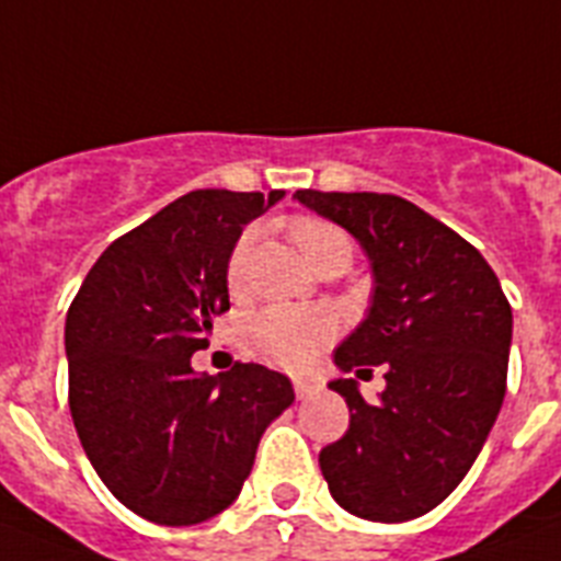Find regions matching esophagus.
I'll return each instance as SVG.
<instances>
[{
	"instance_id": "34e87169",
	"label": "esophagus",
	"mask_w": 561,
	"mask_h": 561,
	"mask_svg": "<svg viewBox=\"0 0 561 561\" xmlns=\"http://www.w3.org/2000/svg\"><path fill=\"white\" fill-rule=\"evenodd\" d=\"M294 389H296V398H299V401H310V398H313L321 387L316 381H308V378H296Z\"/></svg>"
}]
</instances>
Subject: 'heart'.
Returning a JSON list of instances; mask_svg holds the SVG:
<instances>
[{"mask_svg":"<svg viewBox=\"0 0 561 561\" xmlns=\"http://www.w3.org/2000/svg\"><path fill=\"white\" fill-rule=\"evenodd\" d=\"M290 233H294L296 245L305 253L310 267H316L333 253L350 251L347 233L335 228L333 222L305 217V220L294 222ZM248 248H251V233H245L237 242V248L231 251V260H228V285L231 287L242 285ZM333 335L335 319L328 310L290 308V305H274V308L251 316L245 330H242L245 350L253 358H260L271 367L290 369V373L308 369L319 358L321 350L333 341Z\"/></svg>","mask_w":561,"mask_h":561,"instance_id":"heart-1","label":"heart"}]
</instances>
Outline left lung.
<instances>
[{"label":"left lung","mask_w":561,"mask_h":561,"mask_svg":"<svg viewBox=\"0 0 561 561\" xmlns=\"http://www.w3.org/2000/svg\"><path fill=\"white\" fill-rule=\"evenodd\" d=\"M294 199L353 233L373 267L367 316L335 347V367L387 364L375 403L353 378L328 383L350 428L321 449V474L350 514L407 523L460 485L500 415L511 305L483 253L409 199L313 188Z\"/></svg>","instance_id":"left-lung-1"}]
</instances>
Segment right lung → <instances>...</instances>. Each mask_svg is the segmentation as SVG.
<instances>
[{
  "label": "right lung",
  "mask_w": 561,
  "mask_h": 561,
  "mask_svg": "<svg viewBox=\"0 0 561 561\" xmlns=\"http://www.w3.org/2000/svg\"><path fill=\"white\" fill-rule=\"evenodd\" d=\"M285 192L199 188L112 242L67 310L70 412L92 469L138 516L206 523L240 496L265 428L294 403L262 364L194 373L231 308L242 228Z\"/></svg>",
  "instance_id": "1"
}]
</instances>
